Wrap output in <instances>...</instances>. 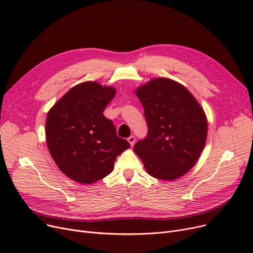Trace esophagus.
Instances as JSON below:
<instances>
[{
    "label": "esophagus",
    "mask_w": 253,
    "mask_h": 253,
    "mask_svg": "<svg viewBox=\"0 0 253 253\" xmlns=\"http://www.w3.org/2000/svg\"><path fill=\"white\" fill-rule=\"evenodd\" d=\"M127 140H128V142L130 143L131 147H133V144H134V142H135V137H134L133 135H131V136H129V137L127 138Z\"/></svg>",
    "instance_id": "34e87169"
}]
</instances>
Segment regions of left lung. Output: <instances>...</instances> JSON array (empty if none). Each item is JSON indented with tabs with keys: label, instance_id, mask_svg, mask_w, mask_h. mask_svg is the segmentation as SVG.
<instances>
[{
	"label": "left lung",
	"instance_id": "left-lung-1",
	"mask_svg": "<svg viewBox=\"0 0 253 253\" xmlns=\"http://www.w3.org/2000/svg\"><path fill=\"white\" fill-rule=\"evenodd\" d=\"M148 122V136L134 145L148 173L171 181L194 167L205 147L206 114L192 93L168 78H154L137 87Z\"/></svg>",
	"mask_w": 253,
	"mask_h": 253
}]
</instances>
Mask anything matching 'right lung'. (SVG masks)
Instances as JSON below:
<instances>
[{
	"label": "right lung",
	"instance_id": "right-lung-1",
	"mask_svg": "<svg viewBox=\"0 0 253 253\" xmlns=\"http://www.w3.org/2000/svg\"><path fill=\"white\" fill-rule=\"evenodd\" d=\"M116 92L115 87L98 82L80 83L48 112L47 148L62 173L74 181L91 184L108 176L117 157L130 148L103 116Z\"/></svg>",
	"mask_w": 253,
	"mask_h": 253
}]
</instances>
